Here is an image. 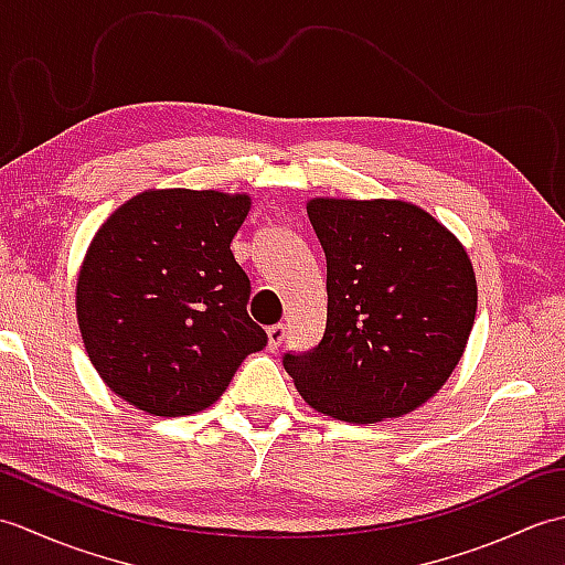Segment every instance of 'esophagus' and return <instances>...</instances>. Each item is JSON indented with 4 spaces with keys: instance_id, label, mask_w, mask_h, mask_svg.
<instances>
[{
    "instance_id": "34e87169",
    "label": "esophagus",
    "mask_w": 565,
    "mask_h": 565,
    "mask_svg": "<svg viewBox=\"0 0 565 565\" xmlns=\"http://www.w3.org/2000/svg\"><path fill=\"white\" fill-rule=\"evenodd\" d=\"M267 334H269V350H279L284 338H286V326L284 322H276V326H271L267 330Z\"/></svg>"
}]
</instances>
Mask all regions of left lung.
<instances>
[{"label":"left lung","mask_w":565,"mask_h":565,"mask_svg":"<svg viewBox=\"0 0 565 565\" xmlns=\"http://www.w3.org/2000/svg\"><path fill=\"white\" fill-rule=\"evenodd\" d=\"M306 209L328 259V322L313 350L284 354V369L334 419L413 413L466 350L478 303L471 259L415 203L310 199Z\"/></svg>","instance_id":"left-lung-1"}]
</instances>
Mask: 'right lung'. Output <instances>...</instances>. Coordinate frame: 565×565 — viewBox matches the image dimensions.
Returning a JSON list of instances; mask_svg holds the SVG:
<instances>
[{
    "instance_id": "add662e5",
    "label": "right lung",
    "mask_w": 565,
    "mask_h": 565,
    "mask_svg": "<svg viewBox=\"0 0 565 565\" xmlns=\"http://www.w3.org/2000/svg\"><path fill=\"white\" fill-rule=\"evenodd\" d=\"M249 203L247 194L150 189L94 235L77 322L89 362L126 403L160 417L199 413L267 347L231 252Z\"/></svg>"
}]
</instances>
